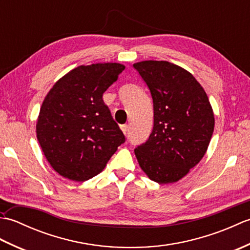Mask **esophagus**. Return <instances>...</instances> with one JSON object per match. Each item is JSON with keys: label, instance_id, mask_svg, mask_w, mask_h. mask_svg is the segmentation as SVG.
Listing matches in <instances>:
<instances>
[{"label": "esophagus", "instance_id": "obj_1", "mask_svg": "<svg viewBox=\"0 0 250 250\" xmlns=\"http://www.w3.org/2000/svg\"><path fill=\"white\" fill-rule=\"evenodd\" d=\"M120 129H121L122 132H124V134H128V132H129V125H120Z\"/></svg>", "mask_w": 250, "mask_h": 250}]
</instances>
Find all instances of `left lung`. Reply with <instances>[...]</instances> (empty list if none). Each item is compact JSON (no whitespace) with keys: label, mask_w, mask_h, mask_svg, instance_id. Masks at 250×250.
<instances>
[{"label":"left lung","mask_w":250,"mask_h":250,"mask_svg":"<svg viewBox=\"0 0 250 250\" xmlns=\"http://www.w3.org/2000/svg\"><path fill=\"white\" fill-rule=\"evenodd\" d=\"M150 90L153 129L134 153L141 168L158 184L178 182L206 153L215 117L208 97L194 76L167 61L133 64Z\"/></svg>","instance_id":"obj_1"}]
</instances>
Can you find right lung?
I'll use <instances>...</instances> for the list:
<instances>
[{"instance_id":"obj_1","label":"right lung","mask_w":250,"mask_h":250,"mask_svg":"<svg viewBox=\"0 0 250 250\" xmlns=\"http://www.w3.org/2000/svg\"><path fill=\"white\" fill-rule=\"evenodd\" d=\"M125 65H79L49 90L41 106L36 137L50 167L62 177L86 182L103 171L125 141L103 93Z\"/></svg>"}]
</instances>
